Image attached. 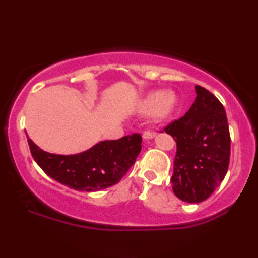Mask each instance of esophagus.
I'll return each mask as SVG.
<instances>
[{
    "label": "esophagus",
    "mask_w": 258,
    "mask_h": 258,
    "mask_svg": "<svg viewBox=\"0 0 258 258\" xmlns=\"http://www.w3.org/2000/svg\"><path fill=\"white\" fill-rule=\"evenodd\" d=\"M142 137H143V139H146V140H151V139H154L156 137V133L155 132H149V131H147V132L143 133Z\"/></svg>",
    "instance_id": "1"
}]
</instances>
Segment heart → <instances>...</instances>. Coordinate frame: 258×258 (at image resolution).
<instances>
[{"label":"heart","instance_id":"b5f03b06","mask_svg":"<svg viewBox=\"0 0 258 258\" xmlns=\"http://www.w3.org/2000/svg\"><path fill=\"white\" fill-rule=\"evenodd\" d=\"M177 106L176 95L172 92L154 91L148 93L140 103V108L145 112H152L157 120H165L172 116Z\"/></svg>","mask_w":258,"mask_h":258}]
</instances>
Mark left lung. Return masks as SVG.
<instances>
[{
	"label": "left lung",
	"mask_w": 258,
	"mask_h": 258,
	"mask_svg": "<svg viewBox=\"0 0 258 258\" xmlns=\"http://www.w3.org/2000/svg\"><path fill=\"white\" fill-rule=\"evenodd\" d=\"M195 89L197 97L187 112L164 130L177 147L173 191L190 204L206 200L224 180L231 146L224 107L206 89Z\"/></svg>",
	"instance_id": "obj_1"
}]
</instances>
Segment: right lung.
<instances>
[{"instance_id":"right-lung-1","label":"right lung","mask_w":258,"mask_h":258,"mask_svg":"<svg viewBox=\"0 0 258 258\" xmlns=\"http://www.w3.org/2000/svg\"><path fill=\"white\" fill-rule=\"evenodd\" d=\"M34 160L46 175L78 191H100L118 183L141 151L138 133L119 140L100 141L76 155H55L42 150L28 138Z\"/></svg>"}]
</instances>
